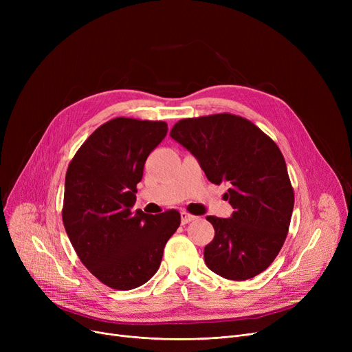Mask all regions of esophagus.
I'll use <instances>...</instances> for the list:
<instances>
[{
    "mask_svg": "<svg viewBox=\"0 0 352 352\" xmlns=\"http://www.w3.org/2000/svg\"><path fill=\"white\" fill-rule=\"evenodd\" d=\"M195 218H197L195 215H191V214H188L186 211L181 212V223L182 224H188V223H191V221H194Z\"/></svg>",
    "mask_w": 352,
    "mask_h": 352,
    "instance_id": "obj_1",
    "label": "esophagus"
}]
</instances>
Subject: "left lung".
Listing matches in <instances>:
<instances>
[{
  "instance_id": "left-lung-1",
  "label": "left lung",
  "mask_w": 352,
  "mask_h": 352,
  "mask_svg": "<svg viewBox=\"0 0 352 352\" xmlns=\"http://www.w3.org/2000/svg\"><path fill=\"white\" fill-rule=\"evenodd\" d=\"M197 158L207 178L230 188V218L207 217L215 230L207 267L227 280L261 274L278 255L289 228L294 191L276 144L251 121L215 114L178 121L170 133Z\"/></svg>"
}]
</instances>
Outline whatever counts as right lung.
Returning a JSON list of instances; mask_svg holds the SVG:
<instances>
[{
	"mask_svg": "<svg viewBox=\"0 0 352 352\" xmlns=\"http://www.w3.org/2000/svg\"><path fill=\"white\" fill-rule=\"evenodd\" d=\"M164 121L114 118L92 133L71 160L63 223L81 263L114 289L145 284L177 231V210L133 211L146 157L165 138Z\"/></svg>",
	"mask_w": 352,
	"mask_h": 352,
	"instance_id": "add662e5",
	"label": "right lung"
}]
</instances>
